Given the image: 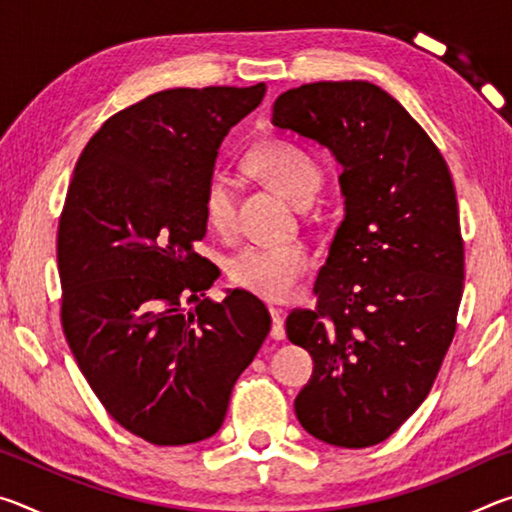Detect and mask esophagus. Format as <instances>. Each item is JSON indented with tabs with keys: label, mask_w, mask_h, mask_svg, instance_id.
<instances>
[{
	"label": "esophagus",
	"mask_w": 512,
	"mask_h": 512,
	"mask_svg": "<svg viewBox=\"0 0 512 512\" xmlns=\"http://www.w3.org/2000/svg\"><path fill=\"white\" fill-rule=\"evenodd\" d=\"M271 318H273V327H271V336L275 341H282L284 336H287V332H284V316L280 309L271 307Z\"/></svg>",
	"instance_id": "1"
}]
</instances>
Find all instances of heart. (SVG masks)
I'll return each mask as SVG.
<instances>
[{"label":"heart","mask_w":512,"mask_h":512,"mask_svg":"<svg viewBox=\"0 0 512 512\" xmlns=\"http://www.w3.org/2000/svg\"><path fill=\"white\" fill-rule=\"evenodd\" d=\"M248 164L268 183L287 194L298 205L318 192L320 173L318 162L307 149L287 142L268 140L257 144L248 153ZM235 180L221 169L207 176L203 192L205 219L214 228H228L235 216ZM311 255L300 244H253L241 248L230 259L228 275L232 284L268 302H284L300 289L302 277L309 273Z\"/></svg>","instance_id":"b5f03b06"}]
</instances>
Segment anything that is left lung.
<instances>
[{"label": "left lung", "mask_w": 512, "mask_h": 512, "mask_svg": "<svg viewBox=\"0 0 512 512\" xmlns=\"http://www.w3.org/2000/svg\"><path fill=\"white\" fill-rule=\"evenodd\" d=\"M273 126L343 167L345 216L318 305L287 318L289 341L314 359L296 415L327 445H377L429 395L456 332L465 255L452 173L402 103L368 81L287 90Z\"/></svg>", "instance_id": "1"}]
</instances>
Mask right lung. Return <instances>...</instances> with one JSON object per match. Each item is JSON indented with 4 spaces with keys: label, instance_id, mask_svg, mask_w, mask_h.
Wrapping results in <instances>:
<instances>
[{
    "label": "right lung",
    "instance_id": "right-lung-1",
    "mask_svg": "<svg viewBox=\"0 0 512 512\" xmlns=\"http://www.w3.org/2000/svg\"><path fill=\"white\" fill-rule=\"evenodd\" d=\"M264 92H155L92 135L67 189L56 246L65 339L106 411L151 445L214 436L271 329L253 293L205 296L219 268L194 248L223 137Z\"/></svg>",
    "mask_w": 512,
    "mask_h": 512
}]
</instances>
